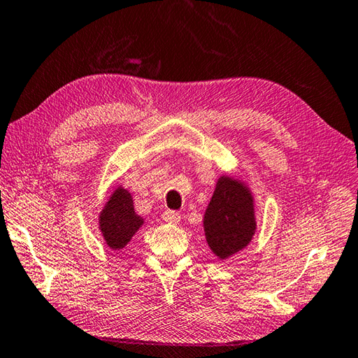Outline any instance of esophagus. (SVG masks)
Masks as SVG:
<instances>
[{
	"label": "esophagus",
	"mask_w": 358,
	"mask_h": 358,
	"mask_svg": "<svg viewBox=\"0 0 358 358\" xmlns=\"http://www.w3.org/2000/svg\"><path fill=\"white\" fill-rule=\"evenodd\" d=\"M162 217H163L166 223H171V224H178L180 220H181V215L175 210H164Z\"/></svg>",
	"instance_id": "esophagus-1"
}]
</instances>
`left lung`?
<instances>
[{"label": "left lung", "mask_w": 358, "mask_h": 358, "mask_svg": "<svg viewBox=\"0 0 358 358\" xmlns=\"http://www.w3.org/2000/svg\"><path fill=\"white\" fill-rule=\"evenodd\" d=\"M206 241L220 260L245 249L252 240L257 223L254 196L243 181L223 175L203 218Z\"/></svg>", "instance_id": "8db88e82"}]
</instances>
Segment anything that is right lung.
Returning <instances> with one entry per match:
<instances>
[{
	"label": "right lung",
	"instance_id": "add662e5",
	"mask_svg": "<svg viewBox=\"0 0 358 358\" xmlns=\"http://www.w3.org/2000/svg\"><path fill=\"white\" fill-rule=\"evenodd\" d=\"M98 223L106 245L113 250H120L131 241L144 220L134 210L131 192L120 186L104 204Z\"/></svg>",
	"mask_w": 358,
	"mask_h": 358
}]
</instances>
